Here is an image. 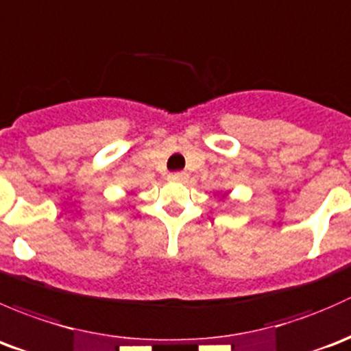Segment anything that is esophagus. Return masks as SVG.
Masks as SVG:
<instances>
[{"mask_svg": "<svg viewBox=\"0 0 351 351\" xmlns=\"http://www.w3.org/2000/svg\"><path fill=\"white\" fill-rule=\"evenodd\" d=\"M187 172H172V174H169V180H174V182H184V180H187Z\"/></svg>", "mask_w": 351, "mask_h": 351, "instance_id": "1", "label": "esophagus"}]
</instances>
